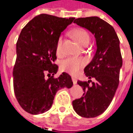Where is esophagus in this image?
<instances>
[{
	"label": "esophagus",
	"mask_w": 133,
	"mask_h": 133,
	"mask_svg": "<svg viewBox=\"0 0 133 133\" xmlns=\"http://www.w3.org/2000/svg\"><path fill=\"white\" fill-rule=\"evenodd\" d=\"M72 82H73V84H76L77 83L76 78H75V77H72Z\"/></svg>",
	"instance_id": "obj_1"
}]
</instances>
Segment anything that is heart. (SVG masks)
Wrapping results in <instances>:
<instances>
[{"mask_svg":"<svg viewBox=\"0 0 133 133\" xmlns=\"http://www.w3.org/2000/svg\"><path fill=\"white\" fill-rule=\"evenodd\" d=\"M72 34L73 37H75V39L82 46L89 43V34L83 28H76L72 30ZM62 52H63V37H60L57 40L56 53L60 55L62 54ZM84 65H85V61L82 57H69L61 61V68L63 71L68 72L71 75H76Z\"/></svg>","mask_w":133,"mask_h":133,"instance_id":"b5f03b06","label":"heart"}]
</instances>
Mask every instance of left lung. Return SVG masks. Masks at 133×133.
Instances as JSON below:
<instances>
[{
	"mask_svg": "<svg viewBox=\"0 0 133 133\" xmlns=\"http://www.w3.org/2000/svg\"><path fill=\"white\" fill-rule=\"evenodd\" d=\"M74 23L94 35L96 51L84 70L90 80L77 82L83 88V96L73 100L72 106L81 117H95L109 106L119 84L120 70L123 63L120 40L114 28L99 17L78 18ZM91 78L95 79L94 83L90 80Z\"/></svg>",
	"mask_w": 133,
	"mask_h": 133,
	"instance_id": "left-lung-1",
	"label": "left lung"
}]
</instances>
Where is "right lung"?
<instances>
[{
  "label": "right lung",
  "mask_w": 133,
  "mask_h": 133,
  "mask_svg": "<svg viewBox=\"0 0 133 133\" xmlns=\"http://www.w3.org/2000/svg\"><path fill=\"white\" fill-rule=\"evenodd\" d=\"M75 18L48 14L34 17L22 30L16 43L13 88L18 103L25 111L42 114L49 110L58 90L72 86L69 74L55 78L58 70L56 43L61 32Z\"/></svg>",
  "instance_id": "add662e5"
}]
</instances>
